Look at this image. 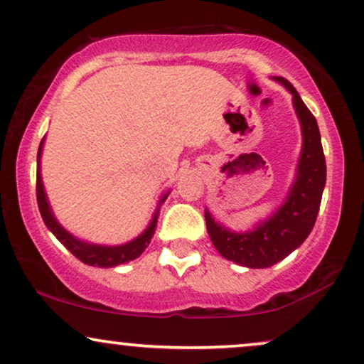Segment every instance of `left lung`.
Segmentation results:
<instances>
[{"label":"left lung","instance_id":"left-lung-1","mask_svg":"<svg viewBox=\"0 0 364 364\" xmlns=\"http://www.w3.org/2000/svg\"><path fill=\"white\" fill-rule=\"evenodd\" d=\"M274 80L291 92L302 132L296 178L284 203L245 232H233L215 220L208 208L205 210L206 230L218 254L248 269L272 267L302 245L316 223L326 186V159L316 117L291 82L284 77H274Z\"/></svg>","mask_w":364,"mask_h":364}]
</instances>
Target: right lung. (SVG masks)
Listing matches in <instances>:
<instances>
[{
  "mask_svg": "<svg viewBox=\"0 0 364 364\" xmlns=\"http://www.w3.org/2000/svg\"><path fill=\"white\" fill-rule=\"evenodd\" d=\"M43 142H45V137L40 142L38 156H36V201H38L41 218H43V222L47 225L50 232L57 237V240L62 243L63 247L68 248L77 259L84 262L87 265L109 269V267H116V265L126 264V262L137 259V257H139L151 243V238H153L156 232V225H158L159 208L161 205L164 203V200L168 198L169 191L161 196V200L158 201V208H156L153 218H151V222L148 227H146L144 232H142L141 235H137L136 238H132V240L121 243V245H99V243L80 240V238L72 235L68 230H65L58 223V220L55 218L52 211V206L48 203V196L47 193H45V186H43V181H41V173H40V163H41L40 159H41V153H43Z\"/></svg>",
  "mask_w": 364,
  "mask_h": 364,
  "instance_id": "obj_1",
  "label": "right lung"
}]
</instances>
